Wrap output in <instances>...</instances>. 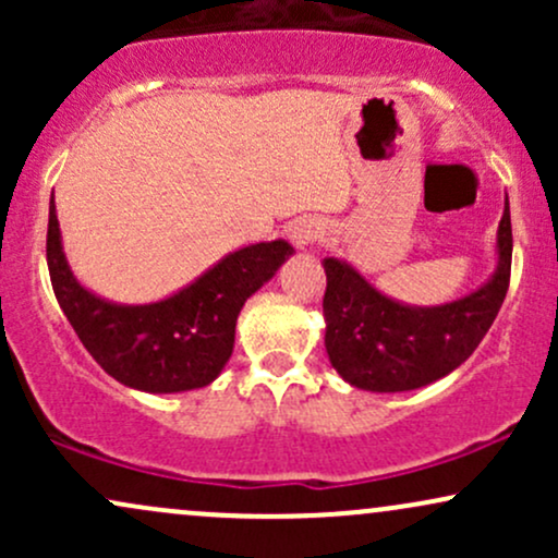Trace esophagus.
Wrapping results in <instances>:
<instances>
[{
    "label": "esophagus",
    "mask_w": 558,
    "mask_h": 558,
    "mask_svg": "<svg viewBox=\"0 0 558 558\" xmlns=\"http://www.w3.org/2000/svg\"><path fill=\"white\" fill-rule=\"evenodd\" d=\"M291 241L296 243V246H306V243H312L319 235V228L317 222H306V220H299L296 226L291 228Z\"/></svg>",
    "instance_id": "obj_1"
}]
</instances>
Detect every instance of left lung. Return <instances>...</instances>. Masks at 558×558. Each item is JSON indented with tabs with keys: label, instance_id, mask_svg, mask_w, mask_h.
I'll return each mask as SVG.
<instances>
[{
	"label": "left lung",
	"instance_id": "left-lung-1",
	"mask_svg": "<svg viewBox=\"0 0 558 558\" xmlns=\"http://www.w3.org/2000/svg\"><path fill=\"white\" fill-rule=\"evenodd\" d=\"M325 349L349 386L401 393L440 380L464 364L501 310L511 272V215L506 198L496 233V270L462 299L403 304L369 283L345 259L325 257Z\"/></svg>",
	"mask_w": 558,
	"mask_h": 558
}]
</instances>
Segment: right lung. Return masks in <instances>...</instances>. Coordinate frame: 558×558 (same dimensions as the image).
I'll list each match as a JSON object with an SVG mask.
<instances>
[{
	"instance_id": "add662e5",
	"label": "right lung",
	"mask_w": 558,
	"mask_h": 558,
	"mask_svg": "<svg viewBox=\"0 0 558 558\" xmlns=\"http://www.w3.org/2000/svg\"><path fill=\"white\" fill-rule=\"evenodd\" d=\"M291 254L283 239L248 243L170 296L118 304L88 291L70 270L54 191L49 202L47 265L54 296L96 364L144 393H183L217 380L233 354L241 306Z\"/></svg>"
}]
</instances>
